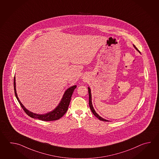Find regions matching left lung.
I'll list each match as a JSON object with an SVG mask.
<instances>
[{
    "label": "left lung",
    "instance_id": "1",
    "mask_svg": "<svg viewBox=\"0 0 159 159\" xmlns=\"http://www.w3.org/2000/svg\"><path fill=\"white\" fill-rule=\"evenodd\" d=\"M134 47L135 48V49L137 50V51H139L138 49L136 48L135 45H134ZM88 91H89V106H90V108L91 109V111H92V112L93 113V114L97 118L99 119V120H102V121H105V122H108V120H106V119H105L102 118L101 116H100L99 115H98V114L95 112V111L94 108L93 107V104H92V101H91V89H90V88H89V87H88Z\"/></svg>",
    "mask_w": 159,
    "mask_h": 159
}]
</instances>
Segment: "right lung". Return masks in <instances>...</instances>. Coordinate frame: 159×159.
Masks as SVG:
<instances>
[{
    "label": "right lung",
    "mask_w": 159,
    "mask_h": 159,
    "mask_svg": "<svg viewBox=\"0 0 159 159\" xmlns=\"http://www.w3.org/2000/svg\"><path fill=\"white\" fill-rule=\"evenodd\" d=\"M14 91L16 97L17 98V101L20 103L21 107L24 110V111L27 115L30 116L31 118L34 119H38L39 120H41L43 121H52V120H56L57 119L61 118L65 114L66 112L68 110V107L71 100V95L73 93V91L75 89L77 88L76 85L72 86L71 87L68 88V89L65 91L63 97L61 99V101L59 103L57 106L52 111L47 112L44 114H35L32 112L29 111L27 110L24 106V105L21 103L20 101L17 97L16 90V82H15V77H14Z\"/></svg>",
    "instance_id": "1"
}]
</instances>
